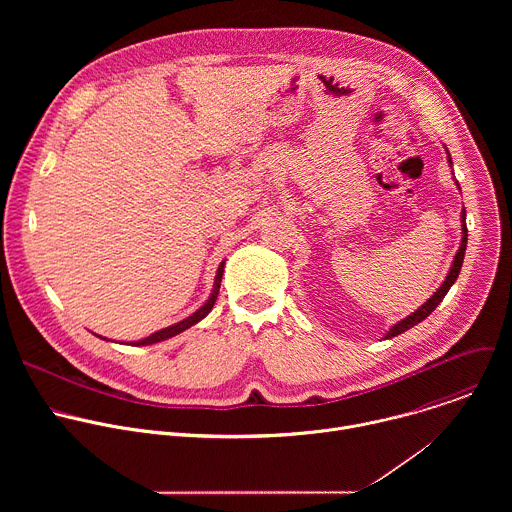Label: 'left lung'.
I'll list each match as a JSON object with an SVG mask.
<instances>
[{"label": "left lung", "mask_w": 512, "mask_h": 512, "mask_svg": "<svg viewBox=\"0 0 512 512\" xmlns=\"http://www.w3.org/2000/svg\"><path fill=\"white\" fill-rule=\"evenodd\" d=\"M446 152H448V148H446ZM448 162H450V166H452V158H450V152H448ZM456 186H458V182H456ZM460 188V186H458ZM462 241H460V249H458V253H456V257H454V261H452V267H450V271H448V275H446V279H444V283L437 287L435 291H433V296L423 304V306H419L415 312H411L407 318H403V320H399L397 324H393L391 328H389V332L385 334V338H393V336H397V334H403L405 330H409V328H413V326H417L419 322H423L437 306H440V302L446 298V294L450 291V287L454 285V281L458 279V275H460V269H462V263H464V255H466V243H468V229H466V210L462 208Z\"/></svg>", "instance_id": "8db88e82"}]
</instances>
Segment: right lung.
Returning <instances> with one entry per match:
<instances>
[{"label": "right lung", "instance_id": "obj_1", "mask_svg": "<svg viewBox=\"0 0 512 512\" xmlns=\"http://www.w3.org/2000/svg\"><path fill=\"white\" fill-rule=\"evenodd\" d=\"M223 271H225V261L218 265V271H216V277H214V285H212V294H210V298L192 314V316H188V318H184L182 322H178V324H172V326H168V328H162V330H158V332H154V334H150L148 338H141V340H137V342H131V346H150V344H156V342H162V340H168V338H172V336H176V334H180V332H184V330H188L190 326H194V324H198L202 318H206L208 316V312L212 310V306H214V302H216V298H218V289H221V281H223ZM95 336H99V334H95ZM99 338H103V336H99ZM103 340H107V338H103Z\"/></svg>", "mask_w": 512, "mask_h": 512}]
</instances>
